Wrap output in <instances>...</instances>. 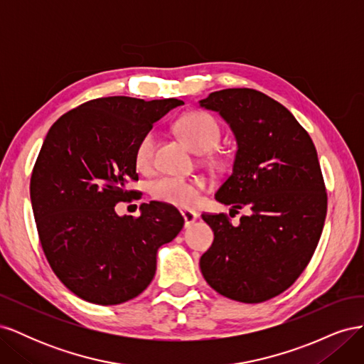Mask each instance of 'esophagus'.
Instances as JSON below:
<instances>
[{"mask_svg":"<svg viewBox=\"0 0 364 364\" xmlns=\"http://www.w3.org/2000/svg\"><path fill=\"white\" fill-rule=\"evenodd\" d=\"M181 214H182V217L185 220V226L186 228L191 226L197 220V217H199V214H197L196 211H190V209H182Z\"/></svg>","mask_w":364,"mask_h":364,"instance_id":"esophagus-1","label":"esophagus"}]
</instances>
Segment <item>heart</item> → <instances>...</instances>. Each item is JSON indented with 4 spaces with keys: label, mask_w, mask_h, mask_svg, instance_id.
<instances>
[{
    "label": "heart",
    "mask_w": 364,
    "mask_h": 364,
    "mask_svg": "<svg viewBox=\"0 0 364 364\" xmlns=\"http://www.w3.org/2000/svg\"><path fill=\"white\" fill-rule=\"evenodd\" d=\"M178 132L197 153L211 151L220 141L222 130L217 119L206 112H190L183 115L178 124ZM156 138L153 132H147L138 142L135 150V164L138 170L147 171L153 165ZM202 190V182L194 179L178 178V176H162L151 182L150 194L155 200L178 208H190L197 200Z\"/></svg>",
    "instance_id": "b5f03b06"
}]
</instances>
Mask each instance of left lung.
<instances>
[{"label": "left lung", "instance_id": "obj_1", "mask_svg": "<svg viewBox=\"0 0 364 364\" xmlns=\"http://www.w3.org/2000/svg\"><path fill=\"white\" fill-rule=\"evenodd\" d=\"M199 105L222 117L237 141L215 200L250 211L237 226L225 214H202L214 241L200 270L222 296L264 302L299 278L321 238L326 191L317 151L289 109L259 91H215Z\"/></svg>", "mask_w": 364, "mask_h": 364}]
</instances>
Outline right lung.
Returning <instances> with one entry per match:
<instances>
[{"mask_svg": "<svg viewBox=\"0 0 364 364\" xmlns=\"http://www.w3.org/2000/svg\"><path fill=\"white\" fill-rule=\"evenodd\" d=\"M178 98L144 102L105 97L62 115L43 139L30 181V199L43 253L53 272L83 301L118 305L144 291L158 249L181 232L183 217L162 202L142 203L139 217L115 205L136 194L139 139Z\"/></svg>", "mask_w": 364, "mask_h": 364, "instance_id": "obj_1", "label": "right lung"}]
</instances>
